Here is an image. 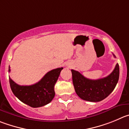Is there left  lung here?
<instances>
[{
    "mask_svg": "<svg viewBox=\"0 0 129 129\" xmlns=\"http://www.w3.org/2000/svg\"><path fill=\"white\" fill-rule=\"evenodd\" d=\"M115 56V55H113ZM76 93L81 99L90 102H99L106 98L115 89L119 79L118 63L108 76L98 79L85 78L79 72L71 70Z\"/></svg>",
    "mask_w": 129,
    "mask_h": 129,
    "instance_id": "1",
    "label": "left lung"
}]
</instances>
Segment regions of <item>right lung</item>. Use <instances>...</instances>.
Wrapping results in <instances>:
<instances>
[{"mask_svg": "<svg viewBox=\"0 0 129 129\" xmlns=\"http://www.w3.org/2000/svg\"><path fill=\"white\" fill-rule=\"evenodd\" d=\"M63 67L50 71L39 82L29 86H21L9 76L11 88L14 95L22 103L32 108H39L50 103L55 97L54 86ZM11 71L9 67V72Z\"/></svg>", "mask_w": 129, "mask_h": 129, "instance_id": "right-lung-1", "label": "right lung"}]
</instances>
